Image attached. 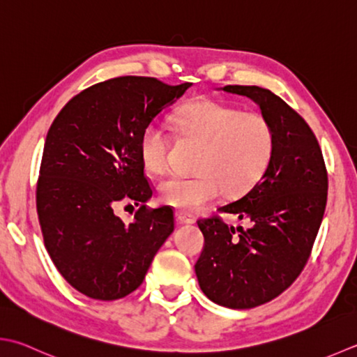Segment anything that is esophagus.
Listing matches in <instances>:
<instances>
[{"label":"esophagus","instance_id":"esophagus-1","mask_svg":"<svg viewBox=\"0 0 357 357\" xmlns=\"http://www.w3.org/2000/svg\"><path fill=\"white\" fill-rule=\"evenodd\" d=\"M176 221L179 222V225H193L195 218H193L192 215H188V213H185V212L178 211V212H176Z\"/></svg>","mask_w":357,"mask_h":357}]
</instances>
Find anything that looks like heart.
I'll return each instance as SVG.
<instances>
[{"mask_svg": "<svg viewBox=\"0 0 357 357\" xmlns=\"http://www.w3.org/2000/svg\"><path fill=\"white\" fill-rule=\"evenodd\" d=\"M183 137L202 144L192 176L170 174L159 183V195L181 212H198L225 192L240 195L258 183L275 150V132L260 113L215 100L184 105L173 116ZM170 137L162 123L150 122L139 137V156L149 172L165 169Z\"/></svg>", "mask_w": 357, "mask_h": 357, "instance_id": "1", "label": "heart"}]
</instances>
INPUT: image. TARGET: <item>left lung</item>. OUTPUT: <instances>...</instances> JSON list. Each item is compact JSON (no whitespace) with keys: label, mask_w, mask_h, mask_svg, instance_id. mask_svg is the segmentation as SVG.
Masks as SVG:
<instances>
[{"label":"left lung","mask_w":357,"mask_h":357,"mask_svg":"<svg viewBox=\"0 0 357 357\" xmlns=\"http://www.w3.org/2000/svg\"><path fill=\"white\" fill-rule=\"evenodd\" d=\"M260 107L275 132V150L258 183L218 208L248 229L199 220L204 249L195 264L201 291L221 306L249 310L280 296L308 261L322 225L328 174L310 125L280 97L260 86L220 88Z\"/></svg>","instance_id":"obj_1"}]
</instances>
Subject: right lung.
<instances>
[{"mask_svg":"<svg viewBox=\"0 0 357 357\" xmlns=\"http://www.w3.org/2000/svg\"><path fill=\"white\" fill-rule=\"evenodd\" d=\"M190 86L136 75L97 83L47 131L37 184L41 232L55 268L86 297L117 300L137 289L174 230L170 207H145L153 192L139 137ZM125 200L139 206L130 225L114 213Z\"/></svg>","mask_w":357,"mask_h":357,"instance_id":"obj_1","label":"right lung"}]
</instances>
